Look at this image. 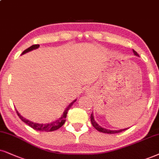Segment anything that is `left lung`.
<instances>
[{
  "mask_svg": "<svg viewBox=\"0 0 159 159\" xmlns=\"http://www.w3.org/2000/svg\"><path fill=\"white\" fill-rule=\"evenodd\" d=\"M133 52L134 53V55L135 56H139V54L136 53V52L133 50ZM90 119H91V122H92V125H93V127L95 128L96 130H98V131L100 132H102V133H104V134H116V133H120V132L123 131V130H125L126 129H128V128H124V129H120V130H108V129H106V128H102L101 126H100L98 124V122H96L95 120L94 119V116H93V113H92L91 114V116H90Z\"/></svg>",
  "mask_w": 159,
  "mask_h": 159,
  "instance_id": "left-lung-1",
  "label": "left lung"
}]
</instances>
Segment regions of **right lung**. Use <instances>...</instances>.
Listing matches in <instances>:
<instances>
[{
    "instance_id": "1",
    "label": "right lung",
    "mask_w": 159,
    "mask_h": 159,
    "mask_svg": "<svg viewBox=\"0 0 159 159\" xmlns=\"http://www.w3.org/2000/svg\"><path fill=\"white\" fill-rule=\"evenodd\" d=\"M39 47V45H32V46H31V47H29V48H27V49L25 50V51H24L23 53H22L21 55H23V54L28 53V52L33 51V50L37 49V48ZM75 101H76V99L74 100L72 102V103H70V105H68L67 107L65 108V111H64L63 114H62L61 117L59 118V119H58L57 120H56V121H54L53 122H51V123H47V124L36 123V122H31V121H30V120L25 119V118H24L23 116H21L20 114V113L17 111V110H16V111H17V114L18 116L20 118V120H22V121L25 122V124H27L28 125H29L30 127H31L32 128H33V129L37 130H39V131H46V132L53 131V130L59 129V128H61V126L63 125L64 124H65V122L66 121V117H67V114L68 110H69L70 108H71V106L73 105V103H75Z\"/></svg>"
}]
</instances>
